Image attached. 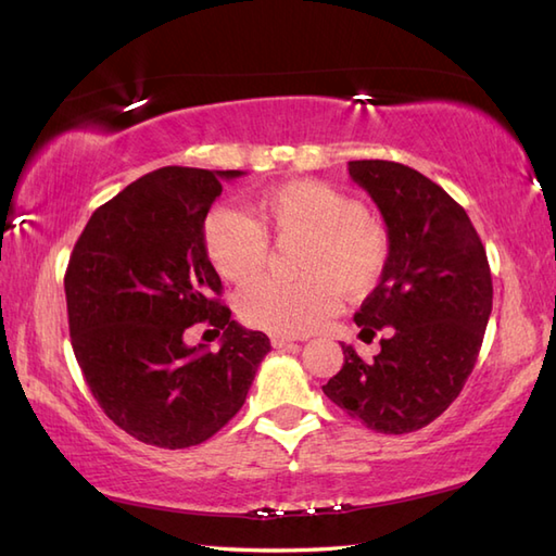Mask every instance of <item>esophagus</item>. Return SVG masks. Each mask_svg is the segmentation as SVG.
Returning <instances> with one entry per match:
<instances>
[{
    "label": "esophagus",
    "instance_id": "obj_1",
    "mask_svg": "<svg viewBox=\"0 0 556 556\" xmlns=\"http://www.w3.org/2000/svg\"><path fill=\"white\" fill-rule=\"evenodd\" d=\"M269 341H271V346H275V349H289V346H296V341L289 339V337H281V334H271V337H269Z\"/></svg>",
    "mask_w": 556,
    "mask_h": 556
}]
</instances>
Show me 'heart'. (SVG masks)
<instances>
[{
    "instance_id": "obj_1",
    "label": "heart",
    "mask_w": 556,
    "mask_h": 556,
    "mask_svg": "<svg viewBox=\"0 0 556 556\" xmlns=\"http://www.w3.org/2000/svg\"><path fill=\"white\" fill-rule=\"evenodd\" d=\"M267 236L305 241L299 257L301 281L260 279L239 296L245 325L281 337L311 334L339 305V296L370 293L389 260V231L365 212L358 198L323 181H289L260 193L251 217L215 207L203 222V245L224 279L248 281L267 263Z\"/></svg>"
}]
</instances>
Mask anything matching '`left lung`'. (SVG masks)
<instances>
[{"label":"left lung","mask_w":556,"mask_h":556,"mask_svg":"<svg viewBox=\"0 0 556 556\" xmlns=\"http://www.w3.org/2000/svg\"><path fill=\"white\" fill-rule=\"evenodd\" d=\"M349 174L387 224L389 260L356 313L361 339L382 351L344 365L323 392L365 428L420 430L448 408L473 372L492 313L488 253L466 210L428 176L387 160H353Z\"/></svg>","instance_id":"8db88e82"}]
</instances>
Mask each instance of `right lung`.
<instances>
[{
  "instance_id": "obj_1",
  "label": "right lung",
  "mask_w": 556,
  "mask_h": 556,
  "mask_svg": "<svg viewBox=\"0 0 556 556\" xmlns=\"http://www.w3.org/2000/svg\"><path fill=\"white\" fill-rule=\"evenodd\" d=\"M245 172L162 167L92 212L71 253L64 289L71 346L83 377L124 432L186 448L210 440L248 396L267 356L263 332L231 320L203 222L222 181ZM207 321L223 346L188 348V326Z\"/></svg>"
}]
</instances>
